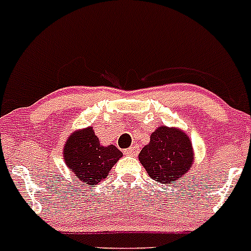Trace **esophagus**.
<instances>
[{
  "label": "esophagus",
  "mask_w": 251,
  "mask_h": 251,
  "mask_svg": "<svg viewBox=\"0 0 251 251\" xmlns=\"http://www.w3.org/2000/svg\"><path fill=\"white\" fill-rule=\"evenodd\" d=\"M123 152L126 156H137L139 152V147L137 145H134V146H132V147L127 148V150H124Z\"/></svg>",
  "instance_id": "esophagus-1"
}]
</instances>
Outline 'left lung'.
<instances>
[{
  "mask_svg": "<svg viewBox=\"0 0 251 251\" xmlns=\"http://www.w3.org/2000/svg\"><path fill=\"white\" fill-rule=\"evenodd\" d=\"M141 165L154 181L168 185L178 182L194 163L192 143L183 130L174 127L157 128L138 156Z\"/></svg>",
  "mask_w": 251,
  "mask_h": 251,
  "instance_id": "8db88e82",
  "label": "left lung"
}]
</instances>
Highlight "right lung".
<instances>
[{
    "instance_id": "obj_1",
    "label": "right lung",
    "mask_w": 251,
    "mask_h": 251,
    "mask_svg": "<svg viewBox=\"0 0 251 251\" xmlns=\"http://www.w3.org/2000/svg\"><path fill=\"white\" fill-rule=\"evenodd\" d=\"M64 161L79 181L95 186L106 178L123 153L115 146H101L93 127L75 130L64 146Z\"/></svg>"
}]
</instances>
